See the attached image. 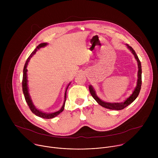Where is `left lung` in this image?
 <instances>
[{
    "instance_id": "1",
    "label": "left lung",
    "mask_w": 158,
    "mask_h": 158,
    "mask_svg": "<svg viewBox=\"0 0 158 158\" xmlns=\"http://www.w3.org/2000/svg\"><path fill=\"white\" fill-rule=\"evenodd\" d=\"M126 46H127V49H129V51L131 52V53L134 55V58L136 59V60H137L138 66L137 84H136V87L134 88L132 93L130 95V96L129 98H127L125 101H124L122 102H106V101H104L101 100L97 96L95 89L92 86V85H89V92H90V93H91V96L93 97V98L96 101V102L99 105H101V106H102V107H105L106 109H112V110H116L123 109L124 108L127 107L128 105L131 104L135 99L137 98V97L138 96V95L139 94V92H140L141 87V84H142L141 64V62H140V60H139L137 54H136V52L134 51V50L131 46H129L128 44H126Z\"/></svg>"
}]
</instances>
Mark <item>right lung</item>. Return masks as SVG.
<instances>
[{
	"instance_id": "add662e5",
	"label": "right lung",
	"mask_w": 158,
	"mask_h": 158,
	"mask_svg": "<svg viewBox=\"0 0 158 158\" xmlns=\"http://www.w3.org/2000/svg\"><path fill=\"white\" fill-rule=\"evenodd\" d=\"M48 44L47 42H45V43H41L38 46H37V48L34 49V51L31 53V54L29 56V57H28V59H27L25 65H24V70H23V78H22V91H23L24 95V98L26 99V102L27 103L30 109L31 110V111L33 112V113L36 115L37 116H39L40 118H42L43 119H52L55 118L56 116H58L60 112H62L64 109V106H65V102L66 101V93H67V90L68 87L69 86L71 82L67 85L66 89H65V94H64V103L63 105L62 106V107L57 111H56L54 112H52V113H48V112H43L42 110L37 109L34 104H33V102L32 101V99L31 98V96L29 94V87H28V80H27V67L28 65L29 62L30 61V59H31V57L36 53V52L37 51V50H39L40 48H44L46 47V46H48Z\"/></svg>"
}]
</instances>
